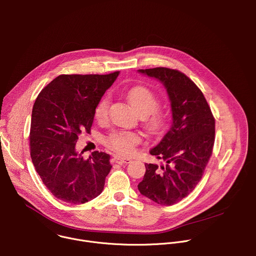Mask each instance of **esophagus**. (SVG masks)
<instances>
[{
  "label": "esophagus",
  "instance_id": "34e87169",
  "mask_svg": "<svg viewBox=\"0 0 256 256\" xmlns=\"http://www.w3.org/2000/svg\"><path fill=\"white\" fill-rule=\"evenodd\" d=\"M114 160L118 162V163H120V164H128L132 160L128 159V158H124V157H120V156H116L114 157Z\"/></svg>",
  "mask_w": 256,
  "mask_h": 256
}]
</instances>
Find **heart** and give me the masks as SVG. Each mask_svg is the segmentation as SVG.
<instances>
[{
	"label": "heart",
	"instance_id": "1",
	"mask_svg": "<svg viewBox=\"0 0 256 256\" xmlns=\"http://www.w3.org/2000/svg\"><path fill=\"white\" fill-rule=\"evenodd\" d=\"M126 99L130 107L140 116L144 118L147 128L156 132L164 126V116L162 112L156 110L159 105V99L156 94L144 86H136L128 90ZM109 107L108 97H103L96 105L94 116L97 122H104L107 118ZM140 142L136 134L130 132H114L109 134L105 142L108 147L112 148L120 154H130L134 144Z\"/></svg>",
	"mask_w": 256,
	"mask_h": 256
}]
</instances>
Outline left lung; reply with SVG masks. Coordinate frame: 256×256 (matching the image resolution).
I'll list each match as a JSON object with an SVG mask.
<instances>
[{
	"label": "left lung",
	"mask_w": 256,
	"mask_h": 256,
	"mask_svg": "<svg viewBox=\"0 0 256 256\" xmlns=\"http://www.w3.org/2000/svg\"><path fill=\"white\" fill-rule=\"evenodd\" d=\"M166 88L172 124L150 154L165 162L144 164L138 188L140 194L161 206H171L188 196L200 181L212 156L214 118L200 88L184 72L168 68L138 70Z\"/></svg>",
	"instance_id": "left-lung-1"
}]
</instances>
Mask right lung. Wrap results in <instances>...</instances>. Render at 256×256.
Returning <instances> with one entry per match:
<instances>
[{"label":"right lung","instance_id":"add662e5","mask_svg":"<svg viewBox=\"0 0 256 256\" xmlns=\"http://www.w3.org/2000/svg\"><path fill=\"white\" fill-rule=\"evenodd\" d=\"M118 75H60L34 102L31 160L44 184L64 202L85 204L104 188L110 156L95 151L85 160L76 142L82 132H90L96 105Z\"/></svg>","mask_w":256,"mask_h":256}]
</instances>
